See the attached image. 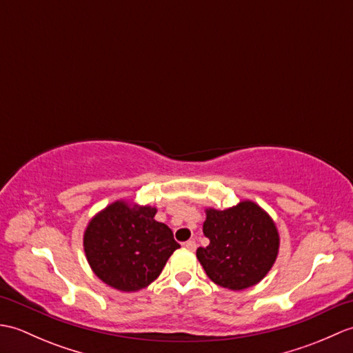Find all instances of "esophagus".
<instances>
[{
  "label": "esophagus",
  "instance_id": "obj_1",
  "mask_svg": "<svg viewBox=\"0 0 353 353\" xmlns=\"http://www.w3.org/2000/svg\"><path fill=\"white\" fill-rule=\"evenodd\" d=\"M183 247H185V249L194 252V250H196L197 244H196V241H186V243H183Z\"/></svg>",
  "mask_w": 353,
  "mask_h": 353
}]
</instances>
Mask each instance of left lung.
<instances>
[{"label":"left lung","mask_w":353,"mask_h":353,"mask_svg":"<svg viewBox=\"0 0 353 353\" xmlns=\"http://www.w3.org/2000/svg\"><path fill=\"white\" fill-rule=\"evenodd\" d=\"M205 212L209 245L199 247L197 259L209 279L232 291L259 283L279 253V232L270 214L252 200L223 211L206 208Z\"/></svg>","instance_id":"left-lung-1"}]
</instances>
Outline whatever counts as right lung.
I'll use <instances>...</instances> for the list:
<instances>
[{
    "mask_svg": "<svg viewBox=\"0 0 353 353\" xmlns=\"http://www.w3.org/2000/svg\"><path fill=\"white\" fill-rule=\"evenodd\" d=\"M157 209L117 200L97 212L83 234V249L94 274L118 291L133 292L157 279L179 245Z\"/></svg>",
    "mask_w": 353,
    "mask_h": 353,
    "instance_id": "1",
    "label": "right lung"
}]
</instances>
